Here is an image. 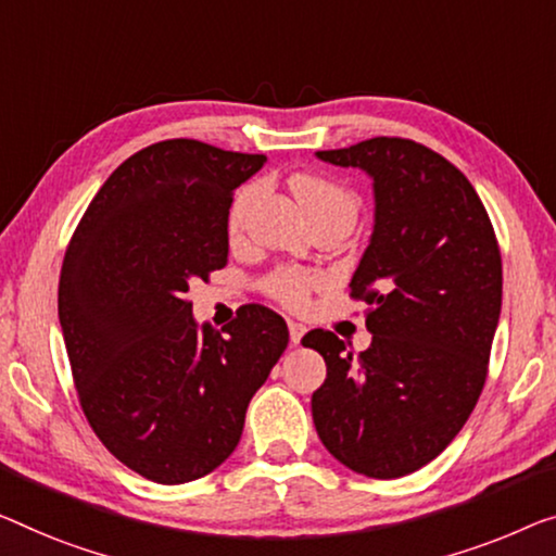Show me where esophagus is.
Masks as SVG:
<instances>
[{
  "label": "esophagus",
  "instance_id": "esophagus-1",
  "mask_svg": "<svg viewBox=\"0 0 556 556\" xmlns=\"http://www.w3.org/2000/svg\"><path fill=\"white\" fill-rule=\"evenodd\" d=\"M304 337V327L296 325V321H289V339H292V344H300Z\"/></svg>",
  "mask_w": 556,
  "mask_h": 556
}]
</instances>
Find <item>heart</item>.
<instances>
[{"label":"heart","mask_w":556,"mask_h":556,"mask_svg":"<svg viewBox=\"0 0 556 556\" xmlns=\"http://www.w3.org/2000/svg\"><path fill=\"white\" fill-rule=\"evenodd\" d=\"M289 185H292L296 202L302 204V210L312 222L319 217H346L354 222V217H357V197L342 181L321 177V174H296ZM256 194H260V185H247L235 197L227 219L229 235H239L242 231ZM317 285L319 277L300 267H277L262 281L264 292L279 304L289 306V309H302L309 302L312 289Z\"/></svg>","instance_id":"heart-1"}]
</instances>
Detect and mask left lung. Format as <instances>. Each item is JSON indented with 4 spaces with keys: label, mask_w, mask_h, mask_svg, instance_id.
<instances>
[{
    "label": "left lung",
    "mask_w": 556,
    "mask_h": 556,
    "mask_svg": "<svg viewBox=\"0 0 556 556\" xmlns=\"http://www.w3.org/2000/svg\"><path fill=\"white\" fill-rule=\"evenodd\" d=\"M375 179V231L350 296L367 302L369 350L302 339L327 362L312 394L321 444L375 479L446 450L482 394L502 309V254L482 199L450 160L402 137L317 152Z\"/></svg>",
    "instance_id": "obj_1"
}]
</instances>
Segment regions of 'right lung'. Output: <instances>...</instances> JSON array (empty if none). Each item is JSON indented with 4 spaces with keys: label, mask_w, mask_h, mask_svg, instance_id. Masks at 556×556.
Returning <instances> with one entry per match:
<instances>
[{
    "label": "right lung",
    "mask_w": 556,
    "mask_h": 556,
    "mask_svg": "<svg viewBox=\"0 0 556 556\" xmlns=\"http://www.w3.org/2000/svg\"><path fill=\"white\" fill-rule=\"evenodd\" d=\"M264 154L167 139L122 162L66 247L60 325L81 412L124 467L156 484L210 475L239 444L289 329L244 304L197 327L189 281L227 264L235 189Z\"/></svg>",
    "instance_id": "obj_1"
}]
</instances>
